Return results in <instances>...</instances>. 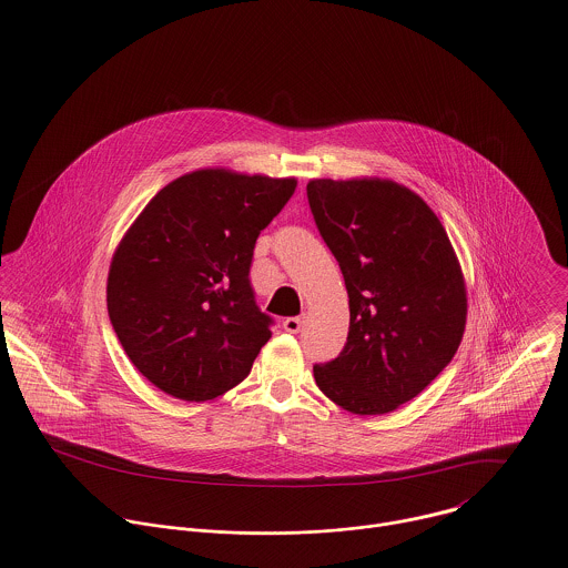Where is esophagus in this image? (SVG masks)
<instances>
[{"instance_id": "1", "label": "esophagus", "mask_w": 568, "mask_h": 568, "mask_svg": "<svg viewBox=\"0 0 568 568\" xmlns=\"http://www.w3.org/2000/svg\"><path fill=\"white\" fill-rule=\"evenodd\" d=\"M283 327H285V332H290V334H297L300 327H302V317H287V320L283 322Z\"/></svg>"}]
</instances>
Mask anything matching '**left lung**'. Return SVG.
<instances>
[{
    "label": "left lung",
    "instance_id": "8db88e82",
    "mask_svg": "<svg viewBox=\"0 0 568 568\" xmlns=\"http://www.w3.org/2000/svg\"><path fill=\"white\" fill-rule=\"evenodd\" d=\"M308 204L349 296L341 355L315 364L325 396L355 415H383L422 394L456 355L466 283L433 209L387 179H313Z\"/></svg>",
    "mask_w": 568,
    "mask_h": 568
}]
</instances>
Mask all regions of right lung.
Here are the masks:
<instances>
[{
  "label": "right lung",
  "instance_id": "1",
  "mask_svg": "<svg viewBox=\"0 0 568 568\" xmlns=\"http://www.w3.org/2000/svg\"><path fill=\"white\" fill-rule=\"evenodd\" d=\"M297 181L204 168L168 183L114 248L110 324L165 394L204 403L251 373L272 336L248 283L260 232Z\"/></svg>",
  "mask_w": 568,
  "mask_h": 568
}]
</instances>
